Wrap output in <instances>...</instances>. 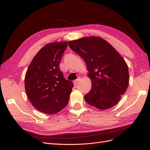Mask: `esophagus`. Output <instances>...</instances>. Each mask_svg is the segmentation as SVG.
Masks as SVG:
<instances>
[{"label":"esophagus","mask_w":150,"mask_h":150,"mask_svg":"<svg viewBox=\"0 0 150 150\" xmlns=\"http://www.w3.org/2000/svg\"><path fill=\"white\" fill-rule=\"evenodd\" d=\"M79 79H77L76 80H75L74 81V86H77V84L79 83Z\"/></svg>","instance_id":"esophagus-1"}]
</instances>
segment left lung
<instances>
[{
  "mask_svg": "<svg viewBox=\"0 0 150 150\" xmlns=\"http://www.w3.org/2000/svg\"><path fill=\"white\" fill-rule=\"evenodd\" d=\"M68 45L87 64L92 88L84 96L86 102L100 110L115 105L128 86V68L124 59L110 43L98 37L69 41Z\"/></svg>",
  "mask_w": 150,
  "mask_h": 150,
  "instance_id": "left-lung-1",
  "label": "left lung"
}]
</instances>
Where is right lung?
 Here are the masks:
<instances>
[{
  "label": "right lung",
  "mask_w": 150,
  "mask_h": 150,
  "mask_svg": "<svg viewBox=\"0 0 150 150\" xmlns=\"http://www.w3.org/2000/svg\"><path fill=\"white\" fill-rule=\"evenodd\" d=\"M67 42L46 45L35 55L25 74V91L30 102L38 110L53 114L66 106L74 86L60 71L59 63Z\"/></svg>",
  "instance_id": "add662e5"
}]
</instances>
